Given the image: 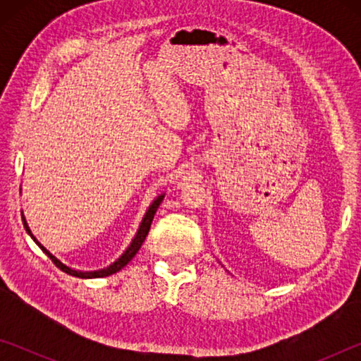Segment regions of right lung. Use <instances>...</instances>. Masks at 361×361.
<instances>
[{"mask_svg": "<svg viewBox=\"0 0 361 361\" xmlns=\"http://www.w3.org/2000/svg\"><path fill=\"white\" fill-rule=\"evenodd\" d=\"M162 199H164V195H159V197L154 200V202L151 204L149 210L146 212V215H145L143 221H142V226H140V229H138V232H137L135 239H133V242L130 243V247L127 248V252H126L124 255H122L121 258L114 262V264H111V266L106 267V269H102V271H95V272H79V271H73V269H70V267H66L65 264H62V262H60V261L56 258V256L49 253L47 250H46L44 247H42L38 240L35 239L33 234H32V231H30L28 224H27V221H25V218L22 216V219H23V226H25V229H27L28 234L32 235V239H33L36 243H38V247L49 256V259H51V261L54 262V264H56V266L60 269V271H63L65 274H68V276L79 277V279H99V277H108V276H111V274L119 272L121 269L124 267V266H127V262H129V261L133 258V256H135V255L138 253L140 247L143 245L146 235H148L149 228H151V223H152V218H154V213H156V210H157L159 204L162 202Z\"/></svg>", "mask_w": 361, "mask_h": 361, "instance_id": "1", "label": "right lung"}]
</instances>
